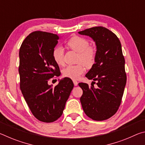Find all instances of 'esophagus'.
Masks as SVG:
<instances>
[{"mask_svg":"<svg viewBox=\"0 0 145 145\" xmlns=\"http://www.w3.org/2000/svg\"><path fill=\"white\" fill-rule=\"evenodd\" d=\"M73 84H74V86H76L78 85V82L76 80H73Z\"/></svg>","mask_w":145,"mask_h":145,"instance_id":"1","label":"esophagus"}]
</instances>
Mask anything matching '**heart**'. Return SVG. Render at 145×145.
Returning a JSON list of instances; mask_svg holds the SVG:
<instances>
[{"instance_id": "obj_1", "label": "heart", "mask_w": 145, "mask_h": 145, "mask_svg": "<svg viewBox=\"0 0 145 145\" xmlns=\"http://www.w3.org/2000/svg\"><path fill=\"white\" fill-rule=\"evenodd\" d=\"M67 45L69 48L78 53L77 63L76 65L68 66L63 70V75L65 77L71 79H77L85 72L84 65L91 67L95 62L97 52L92 46H89V43L86 39L75 36L67 41ZM63 49L61 46H57L52 50V58L57 65L63 64Z\"/></svg>"}]
</instances>
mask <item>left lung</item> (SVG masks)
<instances>
[{
    "instance_id": "obj_1",
    "label": "left lung",
    "mask_w": 145,
    "mask_h": 145,
    "mask_svg": "<svg viewBox=\"0 0 145 145\" xmlns=\"http://www.w3.org/2000/svg\"><path fill=\"white\" fill-rule=\"evenodd\" d=\"M78 33L89 36L97 46L95 62L86 77L97 81V87L79 83L83 91L80 100L88 117L103 121L117 112L125 87L127 75L121 45L116 34L104 27H94Z\"/></svg>"
}]
</instances>
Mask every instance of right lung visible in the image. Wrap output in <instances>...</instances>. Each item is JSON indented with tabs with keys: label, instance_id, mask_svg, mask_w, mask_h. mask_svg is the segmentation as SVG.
I'll use <instances>...</instances> for the list:
<instances>
[{
	"label": "right lung",
	"instance_id": "add662e5",
	"mask_svg": "<svg viewBox=\"0 0 145 145\" xmlns=\"http://www.w3.org/2000/svg\"><path fill=\"white\" fill-rule=\"evenodd\" d=\"M59 39L57 34L34 31L24 40L19 51L22 93L34 117L45 123L61 117L74 86L67 77L55 87L48 84L50 78L60 75L59 66L52 58V50Z\"/></svg>",
	"mask_w": 145,
	"mask_h": 145
}]
</instances>
